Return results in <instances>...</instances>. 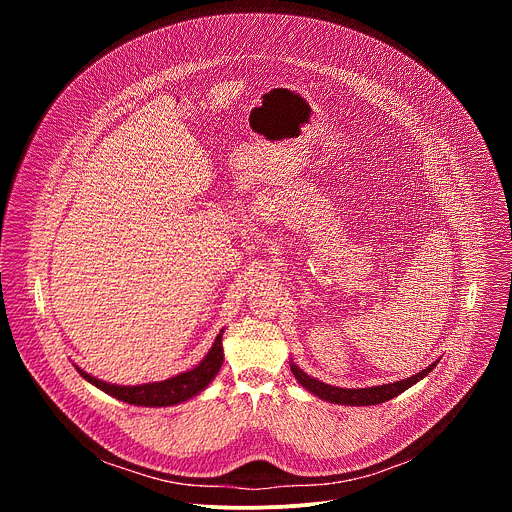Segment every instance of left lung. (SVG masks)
<instances>
[{
	"mask_svg": "<svg viewBox=\"0 0 512 512\" xmlns=\"http://www.w3.org/2000/svg\"><path fill=\"white\" fill-rule=\"evenodd\" d=\"M440 360L431 362L427 369H423L421 373L413 375V377H407L403 381H397V383H389V385H377V387H364V389H342V387H334V385H328V383H322L314 377H310L308 373H304L298 364H294V360L289 362L291 367V373H294L296 381L308 389L312 395L324 399V401H330V403H338V405H354V407H364V405H379V403H385L397 395H401L403 391H407L409 387H413L417 381H421L429 371L435 369V364Z\"/></svg>",
	"mask_w": 512,
	"mask_h": 512,
	"instance_id": "left-lung-1",
	"label": "left lung"
}]
</instances>
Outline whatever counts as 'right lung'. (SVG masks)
<instances>
[{
  "mask_svg": "<svg viewBox=\"0 0 512 512\" xmlns=\"http://www.w3.org/2000/svg\"><path fill=\"white\" fill-rule=\"evenodd\" d=\"M223 332L221 330L212 344V348L206 352V356L196 364L194 369L180 373L172 379L158 381V383H143V385H113L105 383L89 373H85L81 367H77L79 375L95 385L97 389L105 391L107 395L129 403V405H141V407H170L184 403L192 397H196L200 391L208 387V383L218 375L223 367Z\"/></svg>",
  "mask_w": 512,
  "mask_h": 512,
  "instance_id": "add662e5",
  "label": "right lung"
}]
</instances>
